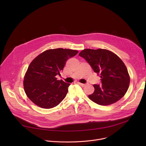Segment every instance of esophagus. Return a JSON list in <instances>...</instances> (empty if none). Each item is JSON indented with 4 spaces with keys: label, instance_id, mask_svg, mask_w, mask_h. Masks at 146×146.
I'll return each instance as SVG.
<instances>
[{
    "label": "esophagus",
    "instance_id": "esophagus-1",
    "mask_svg": "<svg viewBox=\"0 0 146 146\" xmlns=\"http://www.w3.org/2000/svg\"><path fill=\"white\" fill-rule=\"evenodd\" d=\"M78 84H79V85H80L81 86H82V87H84V86H86V84H82V83H80V82H78Z\"/></svg>",
    "mask_w": 146,
    "mask_h": 146
}]
</instances>
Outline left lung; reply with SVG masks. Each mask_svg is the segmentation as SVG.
Returning <instances> with one entry per match:
<instances>
[{"label":"left lung","instance_id":"8db88e82","mask_svg":"<svg viewBox=\"0 0 146 146\" xmlns=\"http://www.w3.org/2000/svg\"><path fill=\"white\" fill-rule=\"evenodd\" d=\"M79 56L86 59L100 76L102 84H94L95 91L89 98L100 105L113 104L127 92L130 82L128 70L122 60L113 52L105 49H85Z\"/></svg>","mask_w":146,"mask_h":146}]
</instances>
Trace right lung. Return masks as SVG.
<instances>
[{
	"label": "right lung",
	"instance_id": "1",
	"mask_svg": "<svg viewBox=\"0 0 146 146\" xmlns=\"http://www.w3.org/2000/svg\"><path fill=\"white\" fill-rule=\"evenodd\" d=\"M77 53L69 49H51L32 61L24 77V87L27 96L35 105L51 109L64 100L70 84L58 80L56 76H60L68 59Z\"/></svg>",
	"mask_w": 146,
	"mask_h": 146
}]
</instances>
